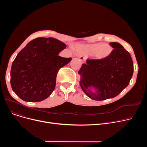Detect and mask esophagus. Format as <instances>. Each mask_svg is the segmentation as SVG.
<instances>
[{
    "instance_id": "1",
    "label": "esophagus",
    "mask_w": 147,
    "mask_h": 147,
    "mask_svg": "<svg viewBox=\"0 0 147 147\" xmlns=\"http://www.w3.org/2000/svg\"><path fill=\"white\" fill-rule=\"evenodd\" d=\"M79 59L82 62V63H84V62H85V61L86 59V57L84 55H81L79 58Z\"/></svg>"
}]
</instances>
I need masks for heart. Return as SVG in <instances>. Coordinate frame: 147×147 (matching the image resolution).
I'll return each mask as SVG.
<instances>
[{"instance_id":"obj_1","label":"heart","mask_w":147,"mask_h":147,"mask_svg":"<svg viewBox=\"0 0 147 147\" xmlns=\"http://www.w3.org/2000/svg\"><path fill=\"white\" fill-rule=\"evenodd\" d=\"M82 51L88 54H93L95 58L103 59L109 57L113 51V48L109 44L96 43L82 46Z\"/></svg>"}]
</instances>
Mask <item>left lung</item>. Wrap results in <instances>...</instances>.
Returning a JSON list of instances; mask_svg holds the SVG:
<instances>
[{
  "instance_id": "1",
  "label": "left lung",
  "mask_w": 147,
  "mask_h": 147,
  "mask_svg": "<svg viewBox=\"0 0 147 147\" xmlns=\"http://www.w3.org/2000/svg\"><path fill=\"white\" fill-rule=\"evenodd\" d=\"M110 44L114 49L109 57L103 59H88L78 72L82 90L96 101L117 96L128 86L134 73L129 52L119 43ZM91 87L96 89V93L90 90Z\"/></svg>"
}]
</instances>
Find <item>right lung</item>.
<instances>
[{"label": "right lung", "instance_id": "1", "mask_svg": "<svg viewBox=\"0 0 147 147\" xmlns=\"http://www.w3.org/2000/svg\"><path fill=\"white\" fill-rule=\"evenodd\" d=\"M65 48V43L52 37L30 41L12 64L11 84L15 93L27 102L48 98L55 89L59 69L72 59L58 55Z\"/></svg>", "mask_w": 147, "mask_h": 147}]
</instances>
